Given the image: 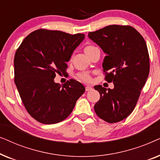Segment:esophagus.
Here are the masks:
<instances>
[{"instance_id":"obj_1","label":"esophagus","mask_w":160,"mask_h":160,"mask_svg":"<svg viewBox=\"0 0 160 160\" xmlns=\"http://www.w3.org/2000/svg\"><path fill=\"white\" fill-rule=\"evenodd\" d=\"M85 89H86V91H90V90H92V87H89V86H87L86 87H85Z\"/></svg>"}]
</instances>
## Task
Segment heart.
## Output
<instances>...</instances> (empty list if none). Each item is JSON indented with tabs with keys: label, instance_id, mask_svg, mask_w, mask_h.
I'll use <instances>...</instances> for the list:
<instances>
[{
	"label": "heart",
	"instance_id": "b5f03b06",
	"mask_svg": "<svg viewBox=\"0 0 160 160\" xmlns=\"http://www.w3.org/2000/svg\"><path fill=\"white\" fill-rule=\"evenodd\" d=\"M95 49H96V47H93V46H87V47L84 48V52H85V53L87 54ZM78 78H79L80 80H82L84 82H90L91 80H92L90 76H89L87 73H78Z\"/></svg>",
	"mask_w": 160,
	"mask_h": 160
}]
</instances>
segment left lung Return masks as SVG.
Masks as SVG:
<instances>
[{"mask_svg": "<svg viewBox=\"0 0 160 160\" xmlns=\"http://www.w3.org/2000/svg\"><path fill=\"white\" fill-rule=\"evenodd\" d=\"M88 37L106 54L102 68L110 73L105 78L114 85L112 89L95 86L100 98L94 109L108 123L120 122L134 110L148 78L149 56L146 41L131 26L117 25L89 32Z\"/></svg>", "mask_w": 160, "mask_h": 160, "instance_id": "1", "label": "left lung"}]
</instances>
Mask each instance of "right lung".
Returning <instances> with one entry per match:
<instances>
[{
  "label": "right lung",
  "mask_w": 160,
  "mask_h": 160,
  "mask_svg": "<svg viewBox=\"0 0 160 160\" xmlns=\"http://www.w3.org/2000/svg\"><path fill=\"white\" fill-rule=\"evenodd\" d=\"M85 35L37 30L24 39L14 56V82L26 110L41 123H58L73 111L85 87L74 79L61 85L56 73L65 71L66 62Z\"/></svg>",
  "instance_id": "right-lung-1"
}]
</instances>
